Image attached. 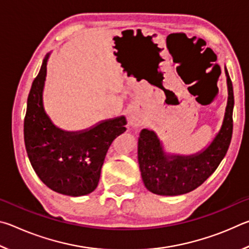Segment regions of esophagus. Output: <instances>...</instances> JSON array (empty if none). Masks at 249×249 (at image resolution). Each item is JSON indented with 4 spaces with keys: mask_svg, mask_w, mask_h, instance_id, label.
<instances>
[{
    "mask_svg": "<svg viewBox=\"0 0 249 249\" xmlns=\"http://www.w3.org/2000/svg\"><path fill=\"white\" fill-rule=\"evenodd\" d=\"M130 123L135 124V125H138V124H140V121H138L136 117H132V119H130Z\"/></svg>",
    "mask_w": 249,
    "mask_h": 249,
    "instance_id": "1",
    "label": "esophagus"
}]
</instances>
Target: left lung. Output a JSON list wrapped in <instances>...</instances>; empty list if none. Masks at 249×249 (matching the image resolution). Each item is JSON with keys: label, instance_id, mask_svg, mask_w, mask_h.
<instances>
[{"label": "left lung", "instance_id": "left-lung-1", "mask_svg": "<svg viewBox=\"0 0 249 249\" xmlns=\"http://www.w3.org/2000/svg\"><path fill=\"white\" fill-rule=\"evenodd\" d=\"M229 100L220 133L208 148L195 156H166L153 130L138 138V162L145 187L159 196L184 195L204 182L216 170L229 150L233 134V84L225 68Z\"/></svg>", "mask_w": 249, "mask_h": 249}]
</instances>
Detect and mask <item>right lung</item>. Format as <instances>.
I'll list each match as a JSON object with an SVG mask.
<instances>
[{
  "instance_id": "obj_1",
  "label": "right lung",
  "mask_w": 249,
  "mask_h": 249,
  "mask_svg": "<svg viewBox=\"0 0 249 249\" xmlns=\"http://www.w3.org/2000/svg\"><path fill=\"white\" fill-rule=\"evenodd\" d=\"M47 59L48 54L34 79L27 99L24 141L29 161L39 179L52 190L71 196L89 195L98 187L109 146L125 132L127 122L121 116L81 133L57 128L43 107Z\"/></svg>"
}]
</instances>
